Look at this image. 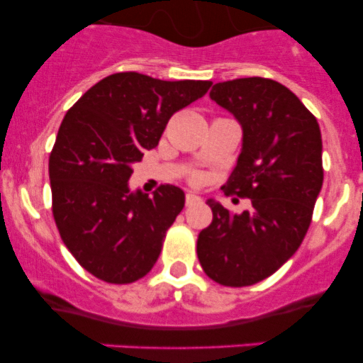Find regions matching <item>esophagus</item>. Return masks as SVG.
<instances>
[{
  "instance_id": "34e87169",
  "label": "esophagus",
  "mask_w": 363,
  "mask_h": 363,
  "mask_svg": "<svg viewBox=\"0 0 363 363\" xmlns=\"http://www.w3.org/2000/svg\"><path fill=\"white\" fill-rule=\"evenodd\" d=\"M201 197H197V195H193V193H188L186 195V206H195V204H201Z\"/></svg>"
}]
</instances>
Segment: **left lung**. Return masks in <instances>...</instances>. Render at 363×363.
<instances>
[{
	"instance_id": "obj_1",
	"label": "left lung",
	"mask_w": 363,
	"mask_h": 363,
	"mask_svg": "<svg viewBox=\"0 0 363 363\" xmlns=\"http://www.w3.org/2000/svg\"><path fill=\"white\" fill-rule=\"evenodd\" d=\"M211 100L235 114L243 148L222 189L250 199L231 215L208 201L213 222L197 240L202 269L223 286H250L292 258L306 236L324 181L317 118L283 84L262 77L218 82Z\"/></svg>"
}]
</instances>
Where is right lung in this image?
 Masks as SVG:
<instances>
[{
    "label": "right lung",
    "instance_id": "obj_1",
    "mask_svg": "<svg viewBox=\"0 0 363 363\" xmlns=\"http://www.w3.org/2000/svg\"><path fill=\"white\" fill-rule=\"evenodd\" d=\"M211 84L123 71L94 84L64 116L50 154L53 218L67 250L98 279L134 283L157 262L184 193L172 184L154 197L130 193L132 164Z\"/></svg>",
    "mask_w": 363,
    "mask_h": 363
}]
</instances>
